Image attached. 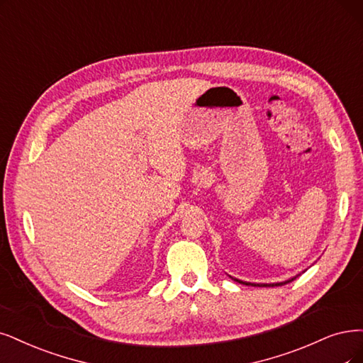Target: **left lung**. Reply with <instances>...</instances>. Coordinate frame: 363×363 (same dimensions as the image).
Returning <instances> with one entry per match:
<instances>
[{
    "label": "left lung",
    "instance_id": "8db88e82",
    "mask_svg": "<svg viewBox=\"0 0 363 363\" xmlns=\"http://www.w3.org/2000/svg\"><path fill=\"white\" fill-rule=\"evenodd\" d=\"M230 278H232V279H235L236 283L245 284V286H254V287H278V286H284V284H287V283H291V281L294 279V278H291V279L283 281V283H274V284H254V283H247V281H240V279H238V278H233V277H230Z\"/></svg>",
    "mask_w": 363,
    "mask_h": 363
}]
</instances>
